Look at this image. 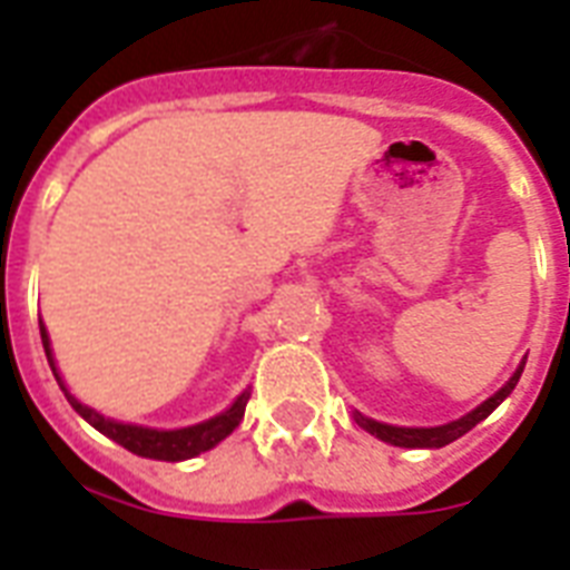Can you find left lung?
I'll return each instance as SVG.
<instances>
[{
  "mask_svg": "<svg viewBox=\"0 0 570 570\" xmlns=\"http://www.w3.org/2000/svg\"><path fill=\"white\" fill-rule=\"evenodd\" d=\"M523 366H527V357L518 364L512 379L505 381L494 396H488L482 405H476L464 416L450 420V423H443V425H390V423H381V420H373V416L361 414V411H352V416H355V423L361 425L364 432L375 434L379 441L390 443V446H402V450H441V446H446V443L459 441L461 434H468L473 425H479L485 416L494 414V407H500L505 399L512 396V390L518 387V381H521Z\"/></svg>",
  "mask_w": 570,
  "mask_h": 570,
  "instance_id": "left-lung-1",
  "label": "left lung"
}]
</instances>
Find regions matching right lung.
I'll list each match as a JSON object with an SVG mask.
<instances>
[{
  "label": "right lung",
  "mask_w": 570,
  "mask_h": 570,
  "mask_svg": "<svg viewBox=\"0 0 570 570\" xmlns=\"http://www.w3.org/2000/svg\"><path fill=\"white\" fill-rule=\"evenodd\" d=\"M40 340H43V352H47V361L49 366H52V375H56L58 387L65 390L67 402L73 405L76 414L82 416L85 423H91L97 432L111 438L115 443H120L124 450L136 452V455H141V459H154V461L195 459V455H200V452L218 446L227 434H233V429H236V425L242 423V416H245V405H248L250 390H242L239 396L230 402V407H224L222 414L209 416V420H200V423L195 425H183V429H150V425L124 423V420L100 414L97 407L85 405V402H79V399L70 393V387H67L61 373H58L56 355H52V343H49V331L43 322H40Z\"/></svg>",
  "instance_id": "1"
}]
</instances>
